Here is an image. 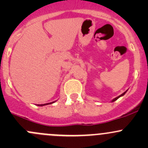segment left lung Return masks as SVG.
<instances>
[{
    "label": "left lung",
    "mask_w": 148,
    "mask_h": 148,
    "mask_svg": "<svg viewBox=\"0 0 148 148\" xmlns=\"http://www.w3.org/2000/svg\"><path fill=\"white\" fill-rule=\"evenodd\" d=\"M127 92V90H126V91H125V92H123V93H122V95H120V96H118V97H117L114 98V99H112V101H111V102H114V101H116V100H117V99H119V98H120V97H121L124 96V95H125V93H126V92Z\"/></svg>",
    "instance_id": "8db88e82"
}]
</instances>
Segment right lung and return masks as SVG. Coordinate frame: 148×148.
Here are the masks:
<instances>
[{"instance_id":"1","label":"right lung","mask_w":148,"mask_h":148,"mask_svg":"<svg viewBox=\"0 0 148 148\" xmlns=\"http://www.w3.org/2000/svg\"><path fill=\"white\" fill-rule=\"evenodd\" d=\"M56 102V101H55ZM55 102H50V103H47V104H38V106H41V107H42V106H45V105H48V104H53V103H54Z\"/></svg>"}]
</instances>
